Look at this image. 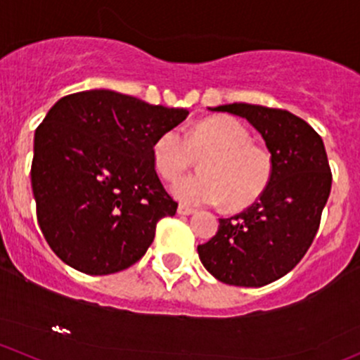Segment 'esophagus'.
<instances>
[{
    "label": "esophagus",
    "mask_w": 360,
    "mask_h": 360,
    "mask_svg": "<svg viewBox=\"0 0 360 360\" xmlns=\"http://www.w3.org/2000/svg\"><path fill=\"white\" fill-rule=\"evenodd\" d=\"M177 214H179V215H191V214H195V209H191V207H188V205H179V207H177Z\"/></svg>",
    "instance_id": "1"
}]
</instances>
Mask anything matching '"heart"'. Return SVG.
I'll return each mask as SVG.
<instances>
[{
    "mask_svg": "<svg viewBox=\"0 0 360 360\" xmlns=\"http://www.w3.org/2000/svg\"><path fill=\"white\" fill-rule=\"evenodd\" d=\"M153 165L174 181L202 157L200 170L174 183L177 200L190 205H217L231 210L252 205L272 179L271 151L252 143L250 131L238 119L217 115L193 124L186 136L179 129L162 132L151 148Z\"/></svg>",
    "mask_w": 360,
    "mask_h": 360,
    "instance_id": "1",
    "label": "heart"
}]
</instances>
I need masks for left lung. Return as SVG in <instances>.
I'll use <instances>...</instances> for the list:
<instances>
[{"label": "left lung", "instance_id": "1", "mask_svg": "<svg viewBox=\"0 0 360 360\" xmlns=\"http://www.w3.org/2000/svg\"><path fill=\"white\" fill-rule=\"evenodd\" d=\"M247 119L266 141L274 170L255 203L198 245L203 267L219 281L259 288L283 278L307 253L331 191L321 136L300 117L279 108L231 103L210 108Z\"/></svg>", "mask_w": 360, "mask_h": 360}]
</instances>
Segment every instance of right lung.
Returning a JSON list of instances; mask_svg holds the SVG:
<instances>
[{
    "label": "right lung",
    "mask_w": 360,
    "mask_h": 360,
    "mask_svg": "<svg viewBox=\"0 0 360 360\" xmlns=\"http://www.w3.org/2000/svg\"><path fill=\"white\" fill-rule=\"evenodd\" d=\"M188 113L110 89L69 94L50 108L34 134L30 183L39 228L67 266L105 276L145 255L157 222L177 210L151 148Z\"/></svg>",
    "instance_id": "add662e5"
}]
</instances>
